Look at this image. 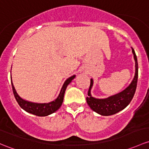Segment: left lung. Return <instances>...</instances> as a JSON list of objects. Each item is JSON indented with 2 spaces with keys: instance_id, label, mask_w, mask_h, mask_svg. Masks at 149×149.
<instances>
[{
  "instance_id": "8db88e82",
  "label": "left lung",
  "mask_w": 149,
  "mask_h": 149,
  "mask_svg": "<svg viewBox=\"0 0 149 149\" xmlns=\"http://www.w3.org/2000/svg\"><path fill=\"white\" fill-rule=\"evenodd\" d=\"M132 52L134 54V57L136 62L135 76L129 86L125 89L123 91L108 98H105V99H97V98H93L91 95V88L93 86V80L91 79V84L88 91L86 101L91 109L95 112L102 116H111L123 110L131 103V100L133 99L134 95L135 94L138 81L137 57L133 48Z\"/></svg>"
}]
</instances>
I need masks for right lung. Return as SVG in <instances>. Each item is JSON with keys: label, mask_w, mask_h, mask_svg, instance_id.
I'll return each instance as SVG.
<instances>
[{"label": "right lung", "mask_w": 149, "mask_h": 149, "mask_svg": "<svg viewBox=\"0 0 149 149\" xmlns=\"http://www.w3.org/2000/svg\"><path fill=\"white\" fill-rule=\"evenodd\" d=\"M74 78L75 76H73L70 77L69 79H67L65 81V83H64L63 86L58 97L55 101L48 103H36L29 102V101L22 99L21 97L18 95V93H16V91H15V88H14L13 84L11 81L13 92L14 96H15L17 102H18L19 106H21L23 110L29 113H31L32 114H34L36 116H46L50 115V114L56 111L61 107V106L63 103V97L65 89H66L68 84L71 82V81Z\"/></svg>", "instance_id": "add662e5"}]
</instances>
